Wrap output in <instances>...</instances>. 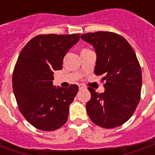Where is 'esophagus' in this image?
Returning <instances> with one entry per match:
<instances>
[{
    "label": "esophagus",
    "instance_id": "obj_1",
    "mask_svg": "<svg viewBox=\"0 0 155 155\" xmlns=\"http://www.w3.org/2000/svg\"><path fill=\"white\" fill-rule=\"evenodd\" d=\"M84 88H85V87H84L83 84H79V89H80V90H84Z\"/></svg>",
    "mask_w": 155,
    "mask_h": 155
}]
</instances>
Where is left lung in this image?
Instances as JSON below:
<instances>
[{"label": "left lung", "instance_id": "left-lung-1", "mask_svg": "<svg viewBox=\"0 0 155 155\" xmlns=\"http://www.w3.org/2000/svg\"><path fill=\"white\" fill-rule=\"evenodd\" d=\"M94 46L96 75H102L104 92L89 87L91 98L86 104L88 115L98 126L112 129L130 119L140 100L142 73L135 52L119 34L97 31L81 35Z\"/></svg>", "mask_w": 155, "mask_h": 155}]
</instances>
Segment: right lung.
Instances as JSON below:
<instances>
[{"instance_id": "right-lung-1", "label": "right lung", "mask_w": 155, "mask_h": 155, "mask_svg": "<svg viewBox=\"0 0 155 155\" xmlns=\"http://www.w3.org/2000/svg\"><path fill=\"white\" fill-rule=\"evenodd\" d=\"M80 34L38 35L19 54L12 74V87L19 110L31 125L53 131L66 123L70 104L79 88L53 85V73L62 69L67 51L80 40Z\"/></svg>"}]
</instances>
